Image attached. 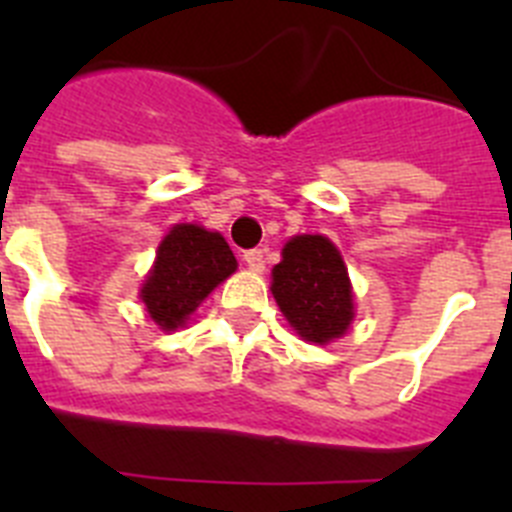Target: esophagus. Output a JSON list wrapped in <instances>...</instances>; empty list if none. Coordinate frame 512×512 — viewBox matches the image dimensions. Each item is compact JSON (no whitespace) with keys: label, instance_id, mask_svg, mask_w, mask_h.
I'll return each mask as SVG.
<instances>
[{"label":"esophagus","instance_id":"1","mask_svg":"<svg viewBox=\"0 0 512 512\" xmlns=\"http://www.w3.org/2000/svg\"><path fill=\"white\" fill-rule=\"evenodd\" d=\"M243 261H246V266L251 271H264V266H266L264 251H261V248H251V251L243 253Z\"/></svg>","mask_w":512,"mask_h":512}]
</instances>
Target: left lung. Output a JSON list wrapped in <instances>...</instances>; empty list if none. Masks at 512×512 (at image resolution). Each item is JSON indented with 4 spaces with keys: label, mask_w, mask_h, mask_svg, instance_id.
<instances>
[{
    "label": "left lung",
    "mask_w": 512,
    "mask_h": 512,
    "mask_svg": "<svg viewBox=\"0 0 512 512\" xmlns=\"http://www.w3.org/2000/svg\"><path fill=\"white\" fill-rule=\"evenodd\" d=\"M271 295L305 341L341 338L354 318L351 284L341 253L323 235H297L271 271Z\"/></svg>",
    "instance_id": "left-lung-1"
}]
</instances>
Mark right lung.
<instances>
[{"mask_svg": "<svg viewBox=\"0 0 512 512\" xmlns=\"http://www.w3.org/2000/svg\"><path fill=\"white\" fill-rule=\"evenodd\" d=\"M235 266L223 235L200 225H176L158 246L156 266L140 289V300L161 328L174 330Z\"/></svg>", "mask_w": 512, "mask_h": 512, "instance_id": "obj_1", "label": "right lung"}]
</instances>
